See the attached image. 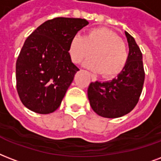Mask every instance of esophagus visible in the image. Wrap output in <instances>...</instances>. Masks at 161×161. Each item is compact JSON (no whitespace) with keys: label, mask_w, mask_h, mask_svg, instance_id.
<instances>
[{"label":"esophagus","mask_w":161,"mask_h":161,"mask_svg":"<svg viewBox=\"0 0 161 161\" xmlns=\"http://www.w3.org/2000/svg\"><path fill=\"white\" fill-rule=\"evenodd\" d=\"M91 76H92V80H93V81H95V80H96V78H95V77L93 76V75H91Z\"/></svg>","instance_id":"34e87169"}]
</instances>
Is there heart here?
<instances>
[{"label":"heart","instance_id":"heart-1","mask_svg":"<svg viewBox=\"0 0 161 161\" xmlns=\"http://www.w3.org/2000/svg\"><path fill=\"white\" fill-rule=\"evenodd\" d=\"M92 52L93 58L87 61L86 66L108 78L119 74L128 58L125 43L117 33L105 27L92 28L84 37L75 35L71 38L69 53L74 63H81Z\"/></svg>","mask_w":161,"mask_h":161}]
</instances>
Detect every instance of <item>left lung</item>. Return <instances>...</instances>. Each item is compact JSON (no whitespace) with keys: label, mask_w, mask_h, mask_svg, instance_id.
<instances>
[{"label":"left lung","mask_w":161,"mask_h":161,"mask_svg":"<svg viewBox=\"0 0 161 161\" xmlns=\"http://www.w3.org/2000/svg\"><path fill=\"white\" fill-rule=\"evenodd\" d=\"M129 47L124 69L111 81L92 82L87 95L90 105L99 116L119 118L130 113L137 105L144 82L143 56L134 38L125 32Z\"/></svg>","instance_id":"8db88e82"}]
</instances>
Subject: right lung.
I'll return each instance as SVG.
<instances>
[{
	"mask_svg": "<svg viewBox=\"0 0 161 161\" xmlns=\"http://www.w3.org/2000/svg\"><path fill=\"white\" fill-rule=\"evenodd\" d=\"M89 22L56 17L37 27L25 41L16 64L17 91L22 104L48 114L60 106L79 69L71 62V38Z\"/></svg>",
	"mask_w": 161,
	"mask_h": 161,
	"instance_id": "obj_1",
	"label": "right lung"
}]
</instances>
